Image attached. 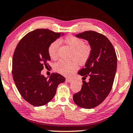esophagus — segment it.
Instances as JSON below:
<instances>
[{
    "label": "esophagus",
    "mask_w": 133,
    "mask_h": 133,
    "mask_svg": "<svg viewBox=\"0 0 133 133\" xmlns=\"http://www.w3.org/2000/svg\"><path fill=\"white\" fill-rule=\"evenodd\" d=\"M72 80H72V78H70V77H68V78H66V81L69 82V83H70V82H72Z\"/></svg>",
    "instance_id": "esophagus-1"
}]
</instances>
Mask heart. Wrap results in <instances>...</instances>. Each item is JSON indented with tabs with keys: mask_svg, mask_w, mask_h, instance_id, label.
<instances>
[{
	"mask_svg": "<svg viewBox=\"0 0 133 133\" xmlns=\"http://www.w3.org/2000/svg\"><path fill=\"white\" fill-rule=\"evenodd\" d=\"M60 41L61 42H64L65 44L73 49L71 55L72 58H74L80 64L86 63L91 55V48L89 45L84 44L85 43L83 40L73 36H69ZM58 46L59 42L55 41L48 46V53L51 59L55 60L58 58ZM76 60H59L55 64V70L61 74L69 75L78 68V63Z\"/></svg>",
	"mask_w": 133,
	"mask_h": 133,
	"instance_id": "heart-1",
	"label": "heart"
}]
</instances>
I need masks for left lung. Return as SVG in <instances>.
Masks as SVG:
<instances>
[{"label":"left lung","mask_w":133,"mask_h":133,"mask_svg":"<svg viewBox=\"0 0 133 133\" xmlns=\"http://www.w3.org/2000/svg\"><path fill=\"white\" fill-rule=\"evenodd\" d=\"M86 40L91 47V55L85 67L78 74L89 81H83L81 90L73 96L79 107L92 109L99 105L112 90L117 71V58L113 45L101 34L88 31L75 35Z\"/></svg>","instance_id":"1"}]
</instances>
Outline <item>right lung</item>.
<instances>
[{
  "label": "right lung",
  "mask_w": 133,
  "mask_h": 133,
  "mask_svg": "<svg viewBox=\"0 0 133 133\" xmlns=\"http://www.w3.org/2000/svg\"><path fill=\"white\" fill-rule=\"evenodd\" d=\"M64 34L47 29H37L28 33L18 43L12 60V74L21 96L34 106H42L55 96L59 84L65 79L58 73L49 78L41 74L48 65V48Z\"/></svg>",
  "instance_id": "add662e5"
}]
</instances>
